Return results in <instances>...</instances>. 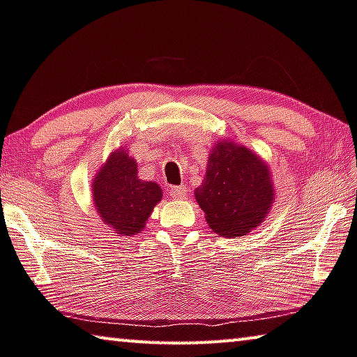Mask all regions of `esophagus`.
I'll list each match as a JSON object with an SVG mask.
<instances>
[{
  "mask_svg": "<svg viewBox=\"0 0 357 357\" xmlns=\"http://www.w3.org/2000/svg\"><path fill=\"white\" fill-rule=\"evenodd\" d=\"M168 193H170V197H173L174 199H183L185 197V187L184 185H172L170 189H168Z\"/></svg>",
  "mask_w": 357,
  "mask_h": 357,
  "instance_id": "esophagus-1",
  "label": "esophagus"
}]
</instances>
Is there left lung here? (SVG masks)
<instances>
[{"instance_id": "1", "label": "left lung", "mask_w": 357, "mask_h": 357, "mask_svg": "<svg viewBox=\"0 0 357 357\" xmlns=\"http://www.w3.org/2000/svg\"><path fill=\"white\" fill-rule=\"evenodd\" d=\"M195 198L217 234L241 237L255 229L273 201L267 165L248 148L218 144L207 162L204 183Z\"/></svg>"}]
</instances>
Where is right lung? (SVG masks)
<instances>
[{
    "instance_id": "1",
    "label": "right lung",
    "mask_w": 357,
    "mask_h": 357,
    "mask_svg": "<svg viewBox=\"0 0 357 357\" xmlns=\"http://www.w3.org/2000/svg\"><path fill=\"white\" fill-rule=\"evenodd\" d=\"M93 201L100 217L119 234H135L162 198L156 183L140 181L137 165L125 150L111 154L107 164L96 174Z\"/></svg>"
}]
</instances>
